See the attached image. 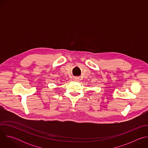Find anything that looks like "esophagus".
<instances>
[{
	"mask_svg": "<svg viewBox=\"0 0 148 148\" xmlns=\"http://www.w3.org/2000/svg\"><path fill=\"white\" fill-rule=\"evenodd\" d=\"M74 80L75 81H79V78L78 77H74Z\"/></svg>",
	"mask_w": 148,
	"mask_h": 148,
	"instance_id": "1",
	"label": "esophagus"
}]
</instances>
